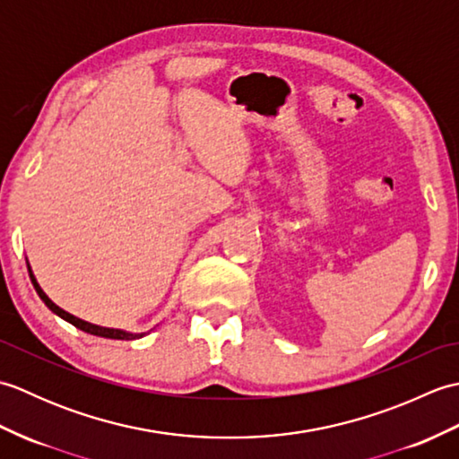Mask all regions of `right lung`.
Returning <instances> with one entry per match:
<instances>
[{
	"instance_id": "right-lung-1",
	"label": "right lung",
	"mask_w": 459,
	"mask_h": 459,
	"mask_svg": "<svg viewBox=\"0 0 459 459\" xmlns=\"http://www.w3.org/2000/svg\"><path fill=\"white\" fill-rule=\"evenodd\" d=\"M29 276H31V281H33V286H35V290H37V294H39V298H41V299L45 301V306H47L48 309H51L53 314H56L58 317H63L65 321H68V324H73L76 329L84 331V333H91V335H96V337H106V339H135V337H142V335L124 333V331H118V329H106V327H99V325L86 324V321H82V319H79V317H74V316H71V314H66L65 309H61L58 306H55L53 301L47 298L45 291H43L41 288H39L37 280H35V276L31 274V272H29Z\"/></svg>"
}]
</instances>
